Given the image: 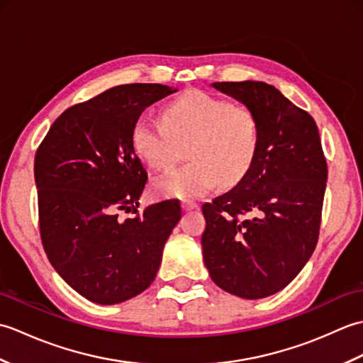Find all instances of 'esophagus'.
Returning <instances> with one entry per match:
<instances>
[{
  "mask_svg": "<svg viewBox=\"0 0 363 363\" xmlns=\"http://www.w3.org/2000/svg\"><path fill=\"white\" fill-rule=\"evenodd\" d=\"M181 206H182L184 211H195V209H199V204H198V203L187 201V199H186V201H182Z\"/></svg>",
  "mask_w": 363,
  "mask_h": 363,
  "instance_id": "obj_1",
  "label": "esophagus"
}]
</instances>
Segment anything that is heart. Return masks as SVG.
Masks as SVG:
<instances>
[{
  "label": "heart",
  "mask_w": 363,
  "mask_h": 363,
  "mask_svg": "<svg viewBox=\"0 0 363 363\" xmlns=\"http://www.w3.org/2000/svg\"><path fill=\"white\" fill-rule=\"evenodd\" d=\"M164 125L138 120L133 148L150 168L168 172L189 148L191 164L154 182L167 198H198L217 186L230 187L250 173L257 157L260 126L251 107L187 90L162 111Z\"/></svg>",
  "instance_id": "1"
}]
</instances>
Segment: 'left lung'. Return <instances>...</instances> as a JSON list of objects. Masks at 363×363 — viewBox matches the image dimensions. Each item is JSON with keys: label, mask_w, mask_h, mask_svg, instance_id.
I'll return each instance as SVG.
<instances>
[{"label": "left lung", "mask_w": 363, "mask_h": 363, "mask_svg": "<svg viewBox=\"0 0 363 363\" xmlns=\"http://www.w3.org/2000/svg\"><path fill=\"white\" fill-rule=\"evenodd\" d=\"M212 86L256 112L260 145L250 173L203 204L204 264L225 291L267 298L295 279L317 246L326 157L317 123L276 87L260 81Z\"/></svg>", "instance_id": "left-lung-1"}]
</instances>
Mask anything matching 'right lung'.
Masks as SVG:
<instances>
[{
    "mask_svg": "<svg viewBox=\"0 0 363 363\" xmlns=\"http://www.w3.org/2000/svg\"><path fill=\"white\" fill-rule=\"evenodd\" d=\"M173 91L162 84L112 87L68 107L37 148L43 250L59 276L91 303L118 304L148 289L181 220L177 199L138 213L148 173L130 142L142 112ZM121 211L135 217L121 219Z\"/></svg>",
    "mask_w": 363,
    "mask_h": 363,
    "instance_id": "add662e5",
    "label": "right lung"
}]
</instances>
